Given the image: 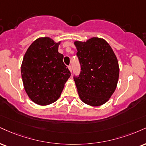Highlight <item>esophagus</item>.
Returning <instances> with one entry per match:
<instances>
[{
	"label": "esophagus",
	"instance_id": "1",
	"mask_svg": "<svg viewBox=\"0 0 146 146\" xmlns=\"http://www.w3.org/2000/svg\"><path fill=\"white\" fill-rule=\"evenodd\" d=\"M68 69H69V71H71V73H72V66L71 65H69V66H68Z\"/></svg>",
	"mask_w": 146,
	"mask_h": 146
}]
</instances>
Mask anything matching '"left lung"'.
<instances>
[{"label":"left lung","instance_id":"obj_1","mask_svg":"<svg viewBox=\"0 0 146 146\" xmlns=\"http://www.w3.org/2000/svg\"><path fill=\"white\" fill-rule=\"evenodd\" d=\"M74 44L82 71L79 77H74L80 98L90 106L105 104L118 82L120 69L116 56L108 42L101 38L76 41Z\"/></svg>","mask_w":146,"mask_h":146}]
</instances>
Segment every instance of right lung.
Segmentation results:
<instances>
[{
    "mask_svg": "<svg viewBox=\"0 0 146 146\" xmlns=\"http://www.w3.org/2000/svg\"><path fill=\"white\" fill-rule=\"evenodd\" d=\"M60 41L40 37L24 54L21 74L26 94L36 104L47 105L57 101L71 73L58 52Z\"/></svg>",
    "mask_w": 146,
    "mask_h": 146,
    "instance_id": "1",
    "label": "right lung"
}]
</instances>
